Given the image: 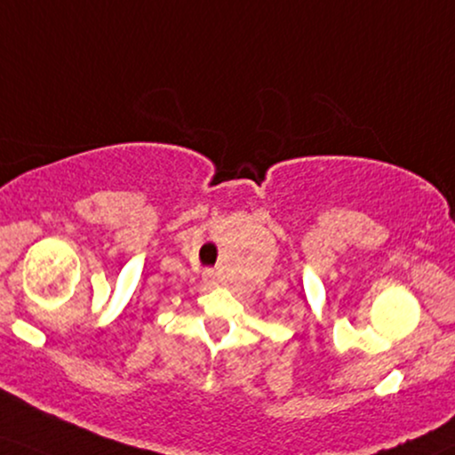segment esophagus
<instances>
[{
  "label": "esophagus",
  "mask_w": 455,
  "mask_h": 455,
  "mask_svg": "<svg viewBox=\"0 0 455 455\" xmlns=\"http://www.w3.org/2000/svg\"><path fill=\"white\" fill-rule=\"evenodd\" d=\"M204 283L214 285L216 283V273L214 270H204Z\"/></svg>",
  "instance_id": "esophagus-1"
}]
</instances>
